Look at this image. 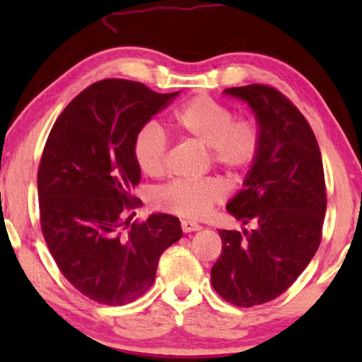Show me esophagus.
<instances>
[{
  "instance_id": "34e87169",
  "label": "esophagus",
  "mask_w": 362,
  "mask_h": 362,
  "mask_svg": "<svg viewBox=\"0 0 362 362\" xmlns=\"http://www.w3.org/2000/svg\"><path fill=\"white\" fill-rule=\"evenodd\" d=\"M181 227H182V232H196L201 229V226L194 221H181Z\"/></svg>"
}]
</instances>
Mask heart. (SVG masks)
Wrapping results in <instances>:
<instances>
[{
    "instance_id": "obj_1",
    "label": "heart",
    "mask_w": 362,
    "mask_h": 362,
    "mask_svg": "<svg viewBox=\"0 0 362 362\" xmlns=\"http://www.w3.org/2000/svg\"><path fill=\"white\" fill-rule=\"evenodd\" d=\"M175 128L185 140L207 148L209 160L232 176L254 165L260 151L262 132L252 118H235L224 103L207 95L194 97L175 113ZM133 156L148 176H161L166 170L168 140L156 123H146L133 138ZM226 186L217 177L177 180L156 192V206L171 214L199 219L224 201Z\"/></svg>"
}]
</instances>
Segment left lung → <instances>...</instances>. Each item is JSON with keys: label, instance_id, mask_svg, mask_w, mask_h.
Listing matches in <instances>:
<instances>
[{"label": "left lung", "instance_id": "8db88e82", "mask_svg": "<svg viewBox=\"0 0 362 362\" xmlns=\"http://www.w3.org/2000/svg\"><path fill=\"white\" fill-rule=\"evenodd\" d=\"M249 103L262 132L244 189L227 211L252 229L219 230L221 257L211 284L235 306L267 303L286 291L318 250L326 212L323 160L301 112L274 87L226 88Z\"/></svg>", "mask_w": 362, "mask_h": 362}]
</instances>
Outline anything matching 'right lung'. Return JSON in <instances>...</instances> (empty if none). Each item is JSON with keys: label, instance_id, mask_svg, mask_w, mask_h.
<instances>
[{"label": "right lung", "instance_id": "add662e5", "mask_svg": "<svg viewBox=\"0 0 362 362\" xmlns=\"http://www.w3.org/2000/svg\"><path fill=\"white\" fill-rule=\"evenodd\" d=\"M180 92L105 78L82 90L54 123L37 170L41 229L62 275L82 295L122 306L155 281L158 262L181 239L180 219H125L141 204L133 138Z\"/></svg>", "mask_w": 362, "mask_h": 362}]
</instances>
